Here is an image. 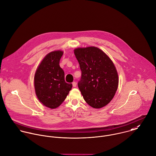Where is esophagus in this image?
<instances>
[{
  "label": "esophagus",
  "instance_id": "1",
  "mask_svg": "<svg viewBox=\"0 0 156 156\" xmlns=\"http://www.w3.org/2000/svg\"><path fill=\"white\" fill-rule=\"evenodd\" d=\"M76 86H77L76 82H73V87H76Z\"/></svg>",
  "mask_w": 156,
  "mask_h": 156
}]
</instances>
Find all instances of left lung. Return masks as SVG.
Listing matches in <instances>:
<instances>
[{"label":"left lung","mask_w":156,"mask_h":156,"mask_svg":"<svg viewBox=\"0 0 156 156\" xmlns=\"http://www.w3.org/2000/svg\"><path fill=\"white\" fill-rule=\"evenodd\" d=\"M74 54L82 71L78 87L84 100L94 108L106 106L114 98L119 84L113 62L95 47L76 48Z\"/></svg>","instance_id":"obj_1"}]
</instances>
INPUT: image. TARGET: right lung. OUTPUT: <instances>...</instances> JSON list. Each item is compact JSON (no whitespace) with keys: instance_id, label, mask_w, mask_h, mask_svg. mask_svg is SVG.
<instances>
[{"instance_id":"right-lung-1","label":"right lung","mask_w":156,"mask_h":156,"mask_svg":"<svg viewBox=\"0 0 156 156\" xmlns=\"http://www.w3.org/2000/svg\"><path fill=\"white\" fill-rule=\"evenodd\" d=\"M63 52L48 53L39 65L34 75V88L39 101L45 106L54 109L66 99L73 85L65 80V73L59 62Z\"/></svg>"}]
</instances>
